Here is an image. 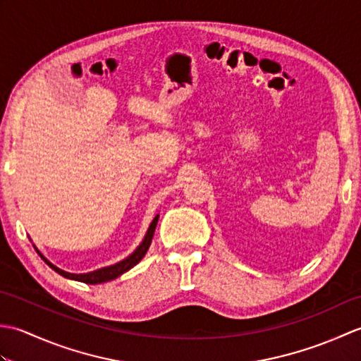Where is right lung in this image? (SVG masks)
I'll use <instances>...</instances> for the list:
<instances>
[{
	"label": "right lung",
	"mask_w": 361,
	"mask_h": 361,
	"mask_svg": "<svg viewBox=\"0 0 361 361\" xmlns=\"http://www.w3.org/2000/svg\"><path fill=\"white\" fill-rule=\"evenodd\" d=\"M158 219L159 216L157 214L155 219L152 220V224L149 225V229L147 233H145L142 242L137 245L136 250L132 252V255L127 256L126 259H122L121 262H116L113 265H109V267H104V268H99V270H94V271H90V273H80V274H75V273H68L65 270H62V268L56 267L54 264H51L48 259H46L40 251H38V248L34 245L35 251L38 252V256H40L46 264H48L54 271H57L60 276H63V278L66 279H73V281H79V282H85V283H102V282H109V281H113L119 278L121 274H124L126 271H128L130 268H133L140 260L145 256V252H147L150 243H152V239H153V233H155V228H157V224H158Z\"/></svg>",
	"instance_id": "add662e5"
}]
</instances>
